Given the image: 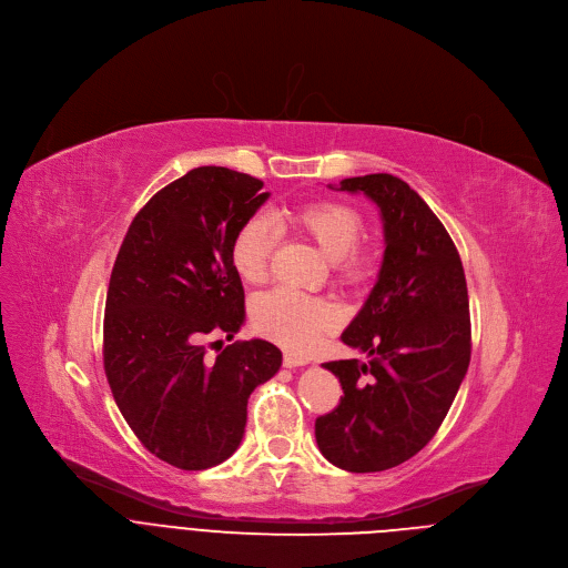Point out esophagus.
Listing matches in <instances>:
<instances>
[{
    "instance_id": "1",
    "label": "esophagus",
    "mask_w": 568,
    "mask_h": 568,
    "mask_svg": "<svg viewBox=\"0 0 568 568\" xmlns=\"http://www.w3.org/2000/svg\"><path fill=\"white\" fill-rule=\"evenodd\" d=\"M283 365L294 369V367H305L307 365V357H301V355H294V353H285L283 355Z\"/></svg>"
}]
</instances>
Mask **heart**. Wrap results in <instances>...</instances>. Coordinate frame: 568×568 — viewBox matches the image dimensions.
I'll use <instances>...</instances> for the list:
<instances>
[{
  "instance_id": "1",
  "label": "heart",
  "mask_w": 568,
  "mask_h": 568,
  "mask_svg": "<svg viewBox=\"0 0 568 568\" xmlns=\"http://www.w3.org/2000/svg\"><path fill=\"white\" fill-rule=\"evenodd\" d=\"M285 224L311 237L322 253L333 261L342 283L365 281L374 267V251L357 244L365 222L353 205L335 199H317L281 209L274 213ZM276 235L265 217L246 220L231 242V263L244 283L257 285L270 274ZM253 328L267 339L296 351H313L333 322L331 305L324 298L294 290H272L257 296L251 305Z\"/></svg>"
}]
</instances>
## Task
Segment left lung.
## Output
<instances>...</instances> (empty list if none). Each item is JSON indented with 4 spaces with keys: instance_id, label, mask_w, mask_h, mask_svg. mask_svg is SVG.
Masks as SVG:
<instances>
[{
    "instance_id": "8db88e82",
    "label": "left lung",
    "mask_w": 568,
    "mask_h": 568,
    "mask_svg": "<svg viewBox=\"0 0 568 568\" xmlns=\"http://www.w3.org/2000/svg\"><path fill=\"white\" fill-rule=\"evenodd\" d=\"M339 190L381 211L385 255L378 281L342 342L369 355L324 367L339 378V405L315 422L322 455L351 474L398 467L439 430L469 369L471 317L459 253L405 181L353 176Z\"/></svg>"
}]
</instances>
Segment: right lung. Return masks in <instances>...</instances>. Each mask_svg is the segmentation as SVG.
Listing matches in <instances>:
<instances>
[{"label":"right lung","mask_w":568,"mask_h":568,"mask_svg":"<svg viewBox=\"0 0 568 568\" xmlns=\"http://www.w3.org/2000/svg\"><path fill=\"white\" fill-rule=\"evenodd\" d=\"M267 199L261 179L190 170L146 201L115 257L106 378L142 446L183 471L217 467L237 450L251 392L281 367V351L265 339L233 342L215 359L203 344L233 339L244 324L231 242Z\"/></svg>","instance_id":"right-lung-1"}]
</instances>
